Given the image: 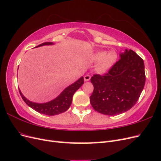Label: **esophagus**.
Masks as SVG:
<instances>
[{
	"mask_svg": "<svg viewBox=\"0 0 161 161\" xmlns=\"http://www.w3.org/2000/svg\"><path fill=\"white\" fill-rule=\"evenodd\" d=\"M91 79V76L89 75H86L84 76V80L85 81H89Z\"/></svg>",
	"mask_w": 161,
	"mask_h": 161,
	"instance_id": "34e87169",
	"label": "esophagus"
}]
</instances>
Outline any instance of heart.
Here are the masks:
<instances>
[{"mask_svg":"<svg viewBox=\"0 0 161 161\" xmlns=\"http://www.w3.org/2000/svg\"><path fill=\"white\" fill-rule=\"evenodd\" d=\"M117 58L118 54L115 51H98L92 56V61L98 62L95 66V71L99 74H105L108 72L114 65Z\"/></svg>","mask_w":161,"mask_h":161,"instance_id":"obj_1","label":"heart"}]
</instances>
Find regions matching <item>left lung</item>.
<instances>
[{"label":"left lung","instance_id":"1","mask_svg":"<svg viewBox=\"0 0 161 161\" xmlns=\"http://www.w3.org/2000/svg\"><path fill=\"white\" fill-rule=\"evenodd\" d=\"M120 59L103 76L95 75L90 102L100 114L115 115L128 111L136 103L146 80L144 63L131 50L120 53Z\"/></svg>","mask_w":161,"mask_h":161}]
</instances>
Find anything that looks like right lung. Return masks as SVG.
<instances>
[{"instance_id": "1", "label": "right lung", "mask_w": 161, "mask_h": 161, "mask_svg": "<svg viewBox=\"0 0 161 161\" xmlns=\"http://www.w3.org/2000/svg\"><path fill=\"white\" fill-rule=\"evenodd\" d=\"M53 45V42H45L42 44L36 46L38 47L43 46ZM84 83L83 76H81L79 80H77L74 83L67 86L61 93L58 95L55 99H52L46 103H39L28 100L26 97L24 96L21 90L19 89V92L25 103L31 108L35 111L39 112L42 114L47 115H55L63 113L69 109L70 106L72 104V97L75 92L79 89L80 87Z\"/></svg>"}]
</instances>
